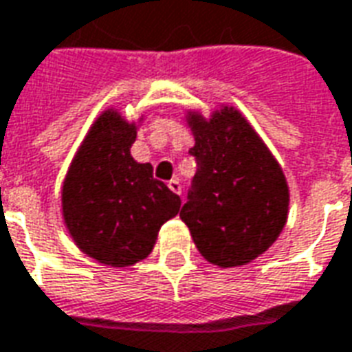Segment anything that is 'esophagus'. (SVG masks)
Returning <instances> with one entry per match:
<instances>
[{
    "label": "esophagus",
    "instance_id": "1",
    "mask_svg": "<svg viewBox=\"0 0 352 352\" xmlns=\"http://www.w3.org/2000/svg\"><path fill=\"white\" fill-rule=\"evenodd\" d=\"M168 189H170L173 193L179 195L182 193V184H179L178 179H170V182H168Z\"/></svg>",
    "mask_w": 352,
    "mask_h": 352
}]
</instances>
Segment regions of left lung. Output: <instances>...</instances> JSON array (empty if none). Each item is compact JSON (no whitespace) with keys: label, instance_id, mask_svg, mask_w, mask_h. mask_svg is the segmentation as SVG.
Segmentation results:
<instances>
[{"label":"left lung","instance_id":"obj_1","mask_svg":"<svg viewBox=\"0 0 352 352\" xmlns=\"http://www.w3.org/2000/svg\"><path fill=\"white\" fill-rule=\"evenodd\" d=\"M197 174L179 217L210 264L232 268L268 251L289 217L283 168L242 112L219 104L210 116L184 114Z\"/></svg>","mask_w":352,"mask_h":352}]
</instances>
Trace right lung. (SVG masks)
Instances as JSON below:
<instances>
[{"label":"right lung","mask_w":352,"mask_h":352,"mask_svg":"<svg viewBox=\"0 0 352 352\" xmlns=\"http://www.w3.org/2000/svg\"><path fill=\"white\" fill-rule=\"evenodd\" d=\"M144 114L125 120L114 107L95 118L61 186V217L74 245L97 263L127 268L144 261L179 197L131 155Z\"/></svg>","instance_id":"right-lung-1"}]
</instances>
